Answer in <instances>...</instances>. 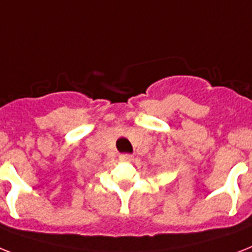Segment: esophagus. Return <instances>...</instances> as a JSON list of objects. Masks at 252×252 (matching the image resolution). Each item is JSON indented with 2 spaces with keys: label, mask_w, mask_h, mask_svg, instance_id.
<instances>
[{
  "label": "esophagus",
  "mask_w": 252,
  "mask_h": 252,
  "mask_svg": "<svg viewBox=\"0 0 252 252\" xmlns=\"http://www.w3.org/2000/svg\"><path fill=\"white\" fill-rule=\"evenodd\" d=\"M119 158H120V160H122V161H129V160H132L133 157H132V155H129V154H122Z\"/></svg>",
  "instance_id": "34e87169"
}]
</instances>
